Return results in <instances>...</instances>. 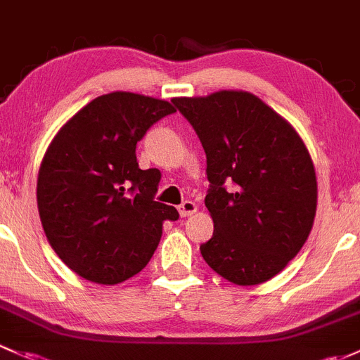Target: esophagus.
Wrapping results in <instances>:
<instances>
[{
  "label": "esophagus",
  "instance_id": "34e87169",
  "mask_svg": "<svg viewBox=\"0 0 360 360\" xmlns=\"http://www.w3.org/2000/svg\"><path fill=\"white\" fill-rule=\"evenodd\" d=\"M179 211L181 217H191V214H194L198 211V205L194 201H185L179 206Z\"/></svg>",
  "mask_w": 360,
  "mask_h": 360
}]
</instances>
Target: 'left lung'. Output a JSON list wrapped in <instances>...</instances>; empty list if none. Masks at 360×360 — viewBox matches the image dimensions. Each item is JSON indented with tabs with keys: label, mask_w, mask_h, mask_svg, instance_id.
<instances>
[{
	"label": "left lung",
	"mask_w": 360,
	"mask_h": 360,
	"mask_svg": "<svg viewBox=\"0 0 360 360\" xmlns=\"http://www.w3.org/2000/svg\"><path fill=\"white\" fill-rule=\"evenodd\" d=\"M172 102L206 153L205 205L214 232L201 244L202 258L239 286L272 279L302 250L316 218L317 179L305 143L250 91Z\"/></svg>",
	"instance_id": "1"
}]
</instances>
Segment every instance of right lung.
<instances>
[{"instance_id": "add662e5", "label": "right lung", "mask_w": 360, "mask_h": 360, "mask_svg": "<svg viewBox=\"0 0 360 360\" xmlns=\"http://www.w3.org/2000/svg\"><path fill=\"white\" fill-rule=\"evenodd\" d=\"M175 107L129 91L91 100L58 129L38 173L48 243L83 279L117 284L153 258L173 206L154 201L161 173L140 169L136 142Z\"/></svg>"}]
</instances>
